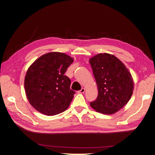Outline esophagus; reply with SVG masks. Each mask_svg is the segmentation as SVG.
Wrapping results in <instances>:
<instances>
[{
    "label": "esophagus",
    "mask_w": 155,
    "mask_h": 155,
    "mask_svg": "<svg viewBox=\"0 0 155 155\" xmlns=\"http://www.w3.org/2000/svg\"><path fill=\"white\" fill-rule=\"evenodd\" d=\"M85 88H81V90L78 91V92H79V93H81V94H83V93L85 92Z\"/></svg>",
    "instance_id": "esophagus-1"
}]
</instances>
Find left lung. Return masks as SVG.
Wrapping results in <instances>:
<instances>
[{
	"mask_svg": "<svg viewBox=\"0 0 155 155\" xmlns=\"http://www.w3.org/2000/svg\"><path fill=\"white\" fill-rule=\"evenodd\" d=\"M90 63L98 90L97 98L90 105L101 114H115L133 94L132 77L124 64L112 54H98L91 57Z\"/></svg>",
	"mask_w": 155,
	"mask_h": 155,
	"instance_id": "8db88e82",
	"label": "left lung"
}]
</instances>
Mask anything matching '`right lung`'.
Segmentation results:
<instances>
[{
	"label": "right lung",
	"instance_id": "1",
	"mask_svg": "<svg viewBox=\"0 0 155 155\" xmlns=\"http://www.w3.org/2000/svg\"><path fill=\"white\" fill-rule=\"evenodd\" d=\"M73 59L62 52H48L28 68L25 78L26 95L37 111L54 115L65 111L75 91L71 81L65 75Z\"/></svg>",
	"mask_w": 155,
	"mask_h": 155
}]
</instances>
